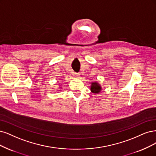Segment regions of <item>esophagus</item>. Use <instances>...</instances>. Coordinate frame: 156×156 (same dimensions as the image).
I'll return each instance as SVG.
<instances>
[{
	"mask_svg": "<svg viewBox=\"0 0 156 156\" xmlns=\"http://www.w3.org/2000/svg\"><path fill=\"white\" fill-rule=\"evenodd\" d=\"M73 76L74 77H79V73H73Z\"/></svg>",
	"mask_w": 156,
	"mask_h": 156,
	"instance_id": "obj_1",
	"label": "esophagus"
}]
</instances>
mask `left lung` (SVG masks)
I'll return each instance as SVG.
<instances>
[{
	"label": "left lung",
	"mask_w": 156,
	"mask_h": 156,
	"mask_svg": "<svg viewBox=\"0 0 156 156\" xmlns=\"http://www.w3.org/2000/svg\"><path fill=\"white\" fill-rule=\"evenodd\" d=\"M102 88L100 86V84L97 82L92 83L90 86V90L91 92L94 94H98L101 92Z\"/></svg>",
	"instance_id": "1"
}]
</instances>
